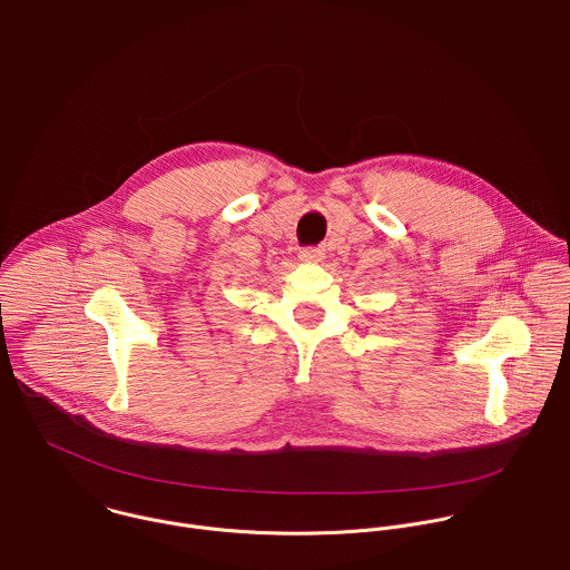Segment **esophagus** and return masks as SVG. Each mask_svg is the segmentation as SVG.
Listing matches in <instances>:
<instances>
[{"mask_svg": "<svg viewBox=\"0 0 570 570\" xmlns=\"http://www.w3.org/2000/svg\"><path fill=\"white\" fill-rule=\"evenodd\" d=\"M324 257H326L324 248H304L299 253V259L308 262V264H320V262H324Z\"/></svg>", "mask_w": 570, "mask_h": 570, "instance_id": "1", "label": "esophagus"}]
</instances>
